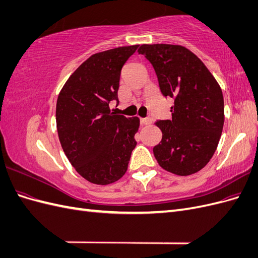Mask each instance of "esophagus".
<instances>
[{"label":"esophagus","instance_id":"obj_1","mask_svg":"<svg viewBox=\"0 0 258 258\" xmlns=\"http://www.w3.org/2000/svg\"><path fill=\"white\" fill-rule=\"evenodd\" d=\"M141 123L142 124H150L152 123V119L150 117H145V118H141Z\"/></svg>","mask_w":258,"mask_h":258}]
</instances>
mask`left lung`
Wrapping results in <instances>:
<instances>
[{"label":"left lung","instance_id":"obj_1","mask_svg":"<svg viewBox=\"0 0 258 258\" xmlns=\"http://www.w3.org/2000/svg\"><path fill=\"white\" fill-rule=\"evenodd\" d=\"M160 91L174 99L172 119L157 120L161 142L153 148L159 166L176 175L198 172L212 158L224 126L223 92L196 54L178 45H141Z\"/></svg>","mask_w":258,"mask_h":258}]
</instances>
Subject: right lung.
Returning <instances> with one entry per match:
<instances>
[{"label":"right lung","mask_w":258,"mask_h":258,"mask_svg":"<svg viewBox=\"0 0 258 258\" xmlns=\"http://www.w3.org/2000/svg\"><path fill=\"white\" fill-rule=\"evenodd\" d=\"M139 45L93 54L70 76L56 107L58 136L71 165L90 183L107 185L126 173L140 126L138 117L115 115L120 73Z\"/></svg>","instance_id":"1"}]
</instances>
